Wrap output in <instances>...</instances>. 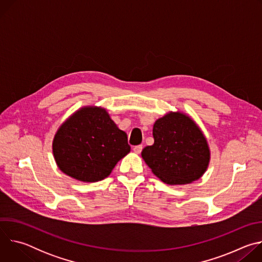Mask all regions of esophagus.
I'll use <instances>...</instances> for the list:
<instances>
[{
  "label": "esophagus",
  "instance_id": "1",
  "mask_svg": "<svg viewBox=\"0 0 262 262\" xmlns=\"http://www.w3.org/2000/svg\"><path fill=\"white\" fill-rule=\"evenodd\" d=\"M142 149H143L142 145H137V146L134 147V152L137 154V155H140L141 151H142Z\"/></svg>",
  "mask_w": 262,
  "mask_h": 262
}]
</instances>
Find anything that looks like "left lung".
Wrapping results in <instances>:
<instances>
[{
    "label": "left lung",
    "mask_w": 262,
    "mask_h": 262,
    "mask_svg": "<svg viewBox=\"0 0 262 262\" xmlns=\"http://www.w3.org/2000/svg\"><path fill=\"white\" fill-rule=\"evenodd\" d=\"M155 143L142 150L152 173L171 185L198 180L208 168L210 149L198 124L182 112H168L152 129Z\"/></svg>",
    "instance_id": "8db88e82"
}]
</instances>
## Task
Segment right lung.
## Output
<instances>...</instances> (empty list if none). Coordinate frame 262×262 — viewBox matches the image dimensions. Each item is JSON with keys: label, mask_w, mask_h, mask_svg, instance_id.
<instances>
[{"label": "right lung", "mask_w": 262, "mask_h": 262, "mask_svg": "<svg viewBox=\"0 0 262 262\" xmlns=\"http://www.w3.org/2000/svg\"><path fill=\"white\" fill-rule=\"evenodd\" d=\"M130 151L126 134L111 119L105 108L87 105L69 116L53 140V155L59 169L84 182L107 177Z\"/></svg>", "instance_id": "right-lung-1"}]
</instances>
